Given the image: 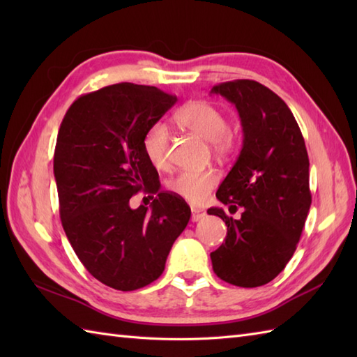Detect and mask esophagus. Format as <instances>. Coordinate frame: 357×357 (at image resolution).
<instances>
[{
    "label": "esophagus",
    "mask_w": 357,
    "mask_h": 357,
    "mask_svg": "<svg viewBox=\"0 0 357 357\" xmlns=\"http://www.w3.org/2000/svg\"><path fill=\"white\" fill-rule=\"evenodd\" d=\"M204 216H206V210L198 208V207H192V221L193 222L199 221V219H202Z\"/></svg>",
    "instance_id": "obj_1"
}]
</instances>
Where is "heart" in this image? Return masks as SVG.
<instances>
[{"label": "heart", "mask_w": 357, "mask_h": 357, "mask_svg": "<svg viewBox=\"0 0 357 357\" xmlns=\"http://www.w3.org/2000/svg\"><path fill=\"white\" fill-rule=\"evenodd\" d=\"M176 123L185 130L210 141L218 155L230 153L234 146L233 133L227 128V118L221 109L207 101H193L185 104L174 115ZM169 128L156 123L147 128L142 136L144 155L151 165L164 169L169 161ZM219 183V174L213 169L184 170L169 181L170 192L192 204L206 201L211 188Z\"/></svg>", "instance_id": "1"}]
</instances>
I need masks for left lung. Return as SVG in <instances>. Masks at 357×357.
<instances>
[{"label":"left lung","mask_w":357,"mask_h":357,"mask_svg":"<svg viewBox=\"0 0 357 357\" xmlns=\"http://www.w3.org/2000/svg\"><path fill=\"white\" fill-rule=\"evenodd\" d=\"M211 93L234 104L244 135L236 162L216 192L230 213L241 207V216L207 210L227 225L225 242L210 253L211 265L225 282L261 287L291 259L312 206L305 141L288 105L259 82H222Z\"/></svg>","instance_id":"1"}]
</instances>
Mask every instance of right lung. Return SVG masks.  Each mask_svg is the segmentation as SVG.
Segmentation results:
<instances>
[{
  "instance_id": "right-lung-1",
  "label": "right lung",
  "mask_w": 357,
  "mask_h": 357,
  "mask_svg": "<svg viewBox=\"0 0 357 357\" xmlns=\"http://www.w3.org/2000/svg\"><path fill=\"white\" fill-rule=\"evenodd\" d=\"M176 101L153 86L119 82L79 96L59 127L53 174L63 229L90 275L115 290L161 276L192 215L183 198L159 192L142 150L144 133ZM141 190L157 198L132 209L128 202Z\"/></svg>"
}]
</instances>
